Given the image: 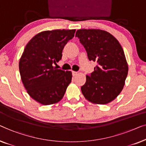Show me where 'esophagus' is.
<instances>
[{"instance_id":"34e87169","label":"esophagus","mask_w":146,"mask_h":146,"mask_svg":"<svg viewBox=\"0 0 146 146\" xmlns=\"http://www.w3.org/2000/svg\"><path fill=\"white\" fill-rule=\"evenodd\" d=\"M72 74H73V77H75L76 75H77L78 72H76V71H72Z\"/></svg>"}]
</instances>
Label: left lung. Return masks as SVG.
I'll use <instances>...</instances> for the list:
<instances>
[{"mask_svg": "<svg viewBox=\"0 0 146 146\" xmlns=\"http://www.w3.org/2000/svg\"><path fill=\"white\" fill-rule=\"evenodd\" d=\"M75 36L85 48L89 60L97 63L93 72L86 75L82 93L92 103H109L122 91L128 75V65L122 46L104 30L80 29Z\"/></svg>", "mask_w": 146, "mask_h": 146, "instance_id": "left-lung-1", "label": "left lung"}]
</instances>
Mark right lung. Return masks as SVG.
I'll list each match as a JSON object with an SVG mask.
<instances>
[{
    "mask_svg": "<svg viewBox=\"0 0 146 146\" xmlns=\"http://www.w3.org/2000/svg\"><path fill=\"white\" fill-rule=\"evenodd\" d=\"M75 30H53L38 33L26 44L19 61L23 85L33 99L44 105L62 99L72 79L69 71L53 66L61 59L62 51L74 37Z\"/></svg>",
    "mask_w": 146,
    "mask_h": 146,
    "instance_id": "right-lung-1",
    "label": "right lung"
}]
</instances>
